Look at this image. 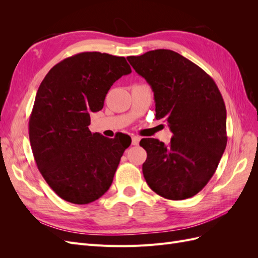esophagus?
<instances>
[{
  "label": "esophagus",
  "instance_id": "1",
  "mask_svg": "<svg viewBox=\"0 0 258 258\" xmlns=\"http://www.w3.org/2000/svg\"><path fill=\"white\" fill-rule=\"evenodd\" d=\"M132 139V145H138L140 142V138L137 136H131Z\"/></svg>",
  "mask_w": 258,
  "mask_h": 258
}]
</instances>
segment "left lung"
<instances>
[{
    "label": "left lung",
    "instance_id": "8db88e82",
    "mask_svg": "<svg viewBox=\"0 0 258 258\" xmlns=\"http://www.w3.org/2000/svg\"><path fill=\"white\" fill-rule=\"evenodd\" d=\"M127 59L154 91L156 118L168 121L173 134L168 145L153 138L140 141L147 153L145 181L166 199L190 198L213 176L227 144L221 92L212 77L173 50Z\"/></svg>",
    "mask_w": 258,
    "mask_h": 258
}]
</instances>
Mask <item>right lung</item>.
Here are the masks:
<instances>
[{
	"mask_svg": "<svg viewBox=\"0 0 258 258\" xmlns=\"http://www.w3.org/2000/svg\"><path fill=\"white\" fill-rule=\"evenodd\" d=\"M129 73L124 57L85 51L52 67L38 87L29 119L31 148L46 183L68 202L90 204L112 185L131 139L91 134L88 126L111 86Z\"/></svg>",
	"mask_w": 258,
	"mask_h": 258,
	"instance_id": "right-lung-1",
	"label": "right lung"
}]
</instances>
